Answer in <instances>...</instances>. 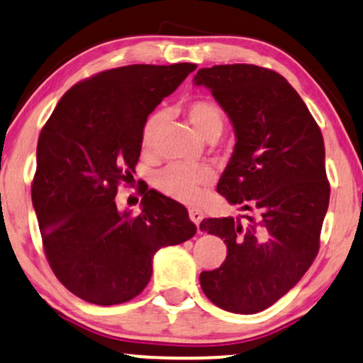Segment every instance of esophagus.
<instances>
[{"label": "esophagus", "mask_w": 363, "mask_h": 363, "mask_svg": "<svg viewBox=\"0 0 363 363\" xmlns=\"http://www.w3.org/2000/svg\"><path fill=\"white\" fill-rule=\"evenodd\" d=\"M189 216H190L191 223H194V224L197 225V228H199L200 220H202V217H203L202 211H199V208H190V211H189Z\"/></svg>", "instance_id": "34e87169"}]
</instances>
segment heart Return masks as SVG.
<instances>
[{
    "label": "heart",
    "mask_w": 363,
    "mask_h": 363,
    "mask_svg": "<svg viewBox=\"0 0 363 363\" xmlns=\"http://www.w3.org/2000/svg\"><path fill=\"white\" fill-rule=\"evenodd\" d=\"M185 117L200 138L214 140L220 135L224 127V112L216 101L208 98H197L185 105ZM164 121L163 112H155L144 122L140 132V146L146 152L155 149L157 132ZM214 180V172L208 166H186L172 163L160 169L152 178V183L161 194L182 202H195L202 190Z\"/></svg>",
    "instance_id": "1"
}]
</instances>
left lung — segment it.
Returning <instances> with one entry per match:
<instances>
[{
    "label": "left lung",
    "instance_id": "8db88e82",
    "mask_svg": "<svg viewBox=\"0 0 363 363\" xmlns=\"http://www.w3.org/2000/svg\"><path fill=\"white\" fill-rule=\"evenodd\" d=\"M231 118L236 144L217 191L248 211V223L211 217L200 229L228 246L219 268L200 274L208 301L229 313L270 308L302 279L319 251L330 203L325 140L299 93L255 64L199 69Z\"/></svg>",
    "mask_w": 363,
    "mask_h": 363
}]
</instances>
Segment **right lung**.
Instances as JSON below:
<instances>
[{
	"mask_svg": "<svg viewBox=\"0 0 363 363\" xmlns=\"http://www.w3.org/2000/svg\"><path fill=\"white\" fill-rule=\"evenodd\" d=\"M197 64H132L101 71L64 93L42 127L32 203L47 262L67 291L96 306L144 291L152 257L197 228L182 203L147 190L143 211L121 212L115 195L140 156L147 115Z\"/></svg>",
	"mask_w": 363,
	"mask_h": 363,
	"instance_id": "right-lung-1",
	"label": "right lung"
}]
</instances>
